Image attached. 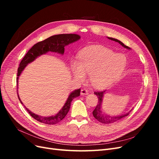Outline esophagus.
<instances>
[{"label": "esophagus", "mask_w": 159, "mask_h": 159, "mask_svg": "<svg viewBox=\"0 0 159 159\" xmlns=\"http://www.w3.org/2000/svg\"><path fill=\"white\" fill-rule=\"evenodd\" d=\"M88 89H86L85 88L82 89L81 90V95H88Z\"/></svg>", "instance_id": "34e87169"}]
</instances>
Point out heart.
I'll return each mask as SVG.
<instances>
[{"mask_svg": "<svg viewBox=\"0 0 159 159\" xmlns=\"http://www.w3.org/2000/svg\"><path fill=\"white\" fill-rule=\"evenodd\" d=\"M127 60L122 54H115L109 49L99 46H91L81 51L78 61H71L70 70L78 81H83L89 74L94 88L102 89L116 80L124 71Z\"/></svg>", "mask_w": 159, "mask_h": 159, "instance_id": "b5f03b06", "label": "heart"}]
</instances>
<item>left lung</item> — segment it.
Here are the masks:
<instances>
[{"label":"left lung","instance_id":"left-lung-1","mask_svg":"<svg viewBox=\"0 0 159 159\" xmlns=\"http://www.w3.org/2000/svg\"><path fill=\"white\" fill-rule=\"evenodd\" d=\"M107 38H108V39H109L111 40H113L115 42H118L119 44H121L124 48H125L130 49L129 47L125 45L123 43L121 42L120 40H119L117 39H115V38H109V37H107ZM105 92V91H95V92H94V93L96 95H97L98 98V103L97 106L95 107V109L93 110V117L100 123H104V124H109V123H114V122H116V121H119V120L121 119L122 118L127 116V115L129 114V113H127V114L122 115H115V116H110V115H109L104 114L102 112V111H101V107H102V100H103V95H104Z\"/></svg>","mask_w":159,"mask_h":159}]
</instances>
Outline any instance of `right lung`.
Listing matches in <instances>:
<instances>
[{
	"label": "right lung",
	"instance_id": "1",
	"mask_svg": "<svg viewBox=\"0 0 159 159\" xmlns=\"http://www.w3.org/2000/svg\"><path fill=\"white\" fill-rule=\"evenodd\" d=\"M80 36L78 34H57L50 36L47 39L39 42L36 43V44L34 45L31 48L28 50V52L26 53V54L23 57V59L21 60L20 65L18 68V73H17V78H16V83L18 85V81L19 76L21 74L22 71L25 68V67L29 64L30 62L33 61L38 56H40L42 54H44L48 52H57L59 54H64V47L67 45H68L71 43H73L77 40L80 39ZM18 91V90H17ZM81 89H76L70 94L69 97L67 99L66 102L65 103L64 105L61 109L60 111L57 113L55 116H51V117H42L38 115L35 113H32V111L27 109L25 105V109L27 110L31 116L37 120L40 123H43L45 124L48 125H54L57 123L61 121L63 119L66 115L68 114L70 108L71 102H72L73 99L78 97L80 95ZM17 95L18 99L20 100V102L22 104V102L19 98V95Z\"/></svg>",
	"mask_w": 159,
	"mask_h": 159
}]
</instances>
